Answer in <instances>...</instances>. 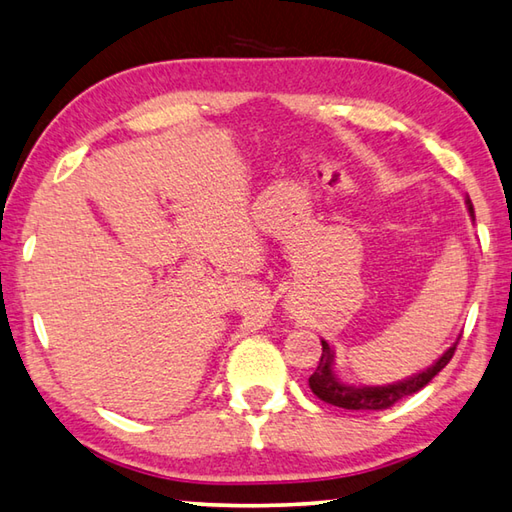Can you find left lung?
<instances>
[{
    "label": "left lung",
    "mask_w": 512,
    "mask_h": 512,
    "mask_svg": "<svg viewBox=\"0 0 512 512\" xmlns=\"http://www.w3.org/2000/svg\"><path fill=\"white\" fill-rule=\"evenodd\" d=\"M468 210L472 215L470 201H468ZM457 345L459 342H454V345L445 351L432 367H427L418 376L403 380V383L387 385V387H349V385H342L340 380L333 376L331 371L333 353L327 342L322 340V356L318 362V369H315L309 378V387L320 401L336 407H345V410H387V407H392L394 403L401 401V398L416 394L418 389H423L427 383H430V380L452 360L454 351H457Z\"/></svg>",
    "instance_id": "8db88e82"
}]
</instances>
